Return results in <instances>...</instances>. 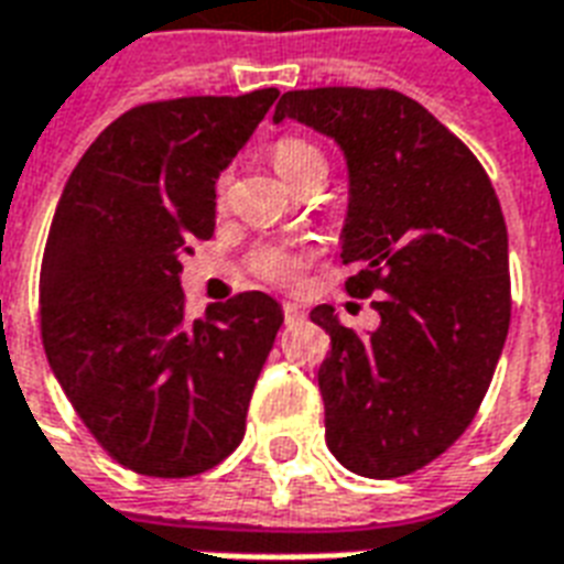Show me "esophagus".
<instances>
[{"label":"esophagus","mask_w":564,"mask_h":564,"mask_svg":"<svg viewBox=\"0 0 564 564\" xmlns=\"http://www.w3.org/2000/svg\"><path fill=\"white\" fill-rule=\"evenodd\" d=\"M283 318H286V325L301 322V318H304V310H301L295 301H283Z\"/></svg>","instance_id":"obj_1"}]
</instances>
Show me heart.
Wrapping results in <instances>:
<instances>
[{
	"mask_svg": "<svg viewBox=\"0 0 564 564\" xmlns=\"http://www.w3.org/2000/svg\"><path fill=\"white\" fill-rule=\"evenodd\" d=\"M272 163L274 170L281 172L290 184H304L313 175H327V158L316 143H310L299 134H283L272 143ZM228 184V175L219 178V193ZM313 248L304 242H272V246L257 248L251 254V269L257 278L265 283H278V286H295L301 274L307 269Z\"/></svg>",
	"mask_w": 564,
	"mask_h": 564,
	"instance_id": "b5f03b06",
	"label": "heart"
}]
</instances>
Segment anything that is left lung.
Masks as SVG:
<instances>
[{
    "mask_svg": "<svg viewBox=\"0 0 564 564\" xmlns=\"http://www.w3.org/2000/svg\"><path fill=\"white\" fill-rule=\"evenodd\" d=\"M286 117L343 145L345 292L380 316L357 334L330 304L310 313L330 336L327 447L360 477H403L445 454L489 392L512 316L503 210L471 149L403 93L292 90L274 108Z\"/></svg>",
    "mask_w": 564,
    "mask_h": 564,
    "instance_id": "8db88e82",
    "label": "left lung"
}]
</instances>
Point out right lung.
Instances as JSON below:
<instances>
[{
  "label": "right lung",
  "instance_id": "right-lung-1",
  "mask_svg": "<svg viewBox=\"0 0 564 564\" xmlns=\"http://www.w3.org/2000/svg\"><path fill=\"white\" fill-rule=\"evenodd\" d=\"M274 87L126 110L84 152L48 225L40 336L93 438L119 465L181 480L246 436V412L283 325L265 292L187 318L181 260L216 228V178Z\"/></svg>",
  "mask_w": 564,
  "mask_h": 564
}]
</instances>
